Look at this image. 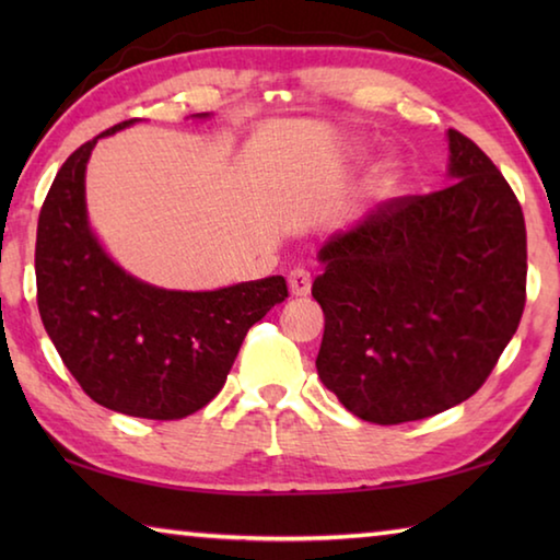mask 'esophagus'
I'll list each match as a JSON object with an SVG mask.
<instances>
[{
  "mask_svg": "<svg viewBox=\"0 0 560 560\" xmlns=\"http://www.w3.org/2000/svg\"><path fill=\"white\" fill-rule=\"evenodd\" d=\"M311 281H314V277H311L308 269H303V267L291 269L289 289H291L293 296H306V293L311 291Z\"/></svg>",
  "mask_w": 560,
  "mask_h": 560,
  "instance_id": "esophagus-1",
  "label": "esophagus"
}]
</instances>
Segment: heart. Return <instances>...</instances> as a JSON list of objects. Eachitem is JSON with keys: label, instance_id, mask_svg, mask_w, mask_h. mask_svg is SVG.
I'll use <instances>...</instances> for the list:
<instances>
[{"label": "heart", "instance_id": "heart-1", "mask_svg": "<svg viewBox=\"0 0 560 560\" xmlns=\"http://www.w3.org/2000/svg\"><path fill=\"white\" fill-rule=\"evenodd\" d=\"M383 183H385V185L393 183V170H385V173H383Z\"/></svg>", "mask_w": 560, "mask_h": 560}]
</instances>
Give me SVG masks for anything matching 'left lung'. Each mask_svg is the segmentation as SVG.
Segmentation results:
<instances>
[{"label":"left lung","mask_w":560,"mask_h":560,"mask_svg":"<svg viewBox=\"0 0 560 560\" xmlns=\"http://www.w3.org/2000/svg\"><path fill=\"white\" fill-rule=\"evenodd\" d=\"M447 136L452 185L377 205L318 252V377L365 422H415L467 400L524 314L514 189L474 140Z\"/></svg>","instance_id":"obj_1"}]
</instances>
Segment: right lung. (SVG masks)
Returning a JSON list of instances; mask_svg holds the SVG:
<instances>
[{"mask_svg":"<svg viewBox=\"0 0 560 560\" xmlns=\"http://www.w3.org/2000/svg\"><path fill=\"white\" fill-rule=\"evenodd\" d=\"M98 138L66 158L42 205L36 303L63 365L93 402L145 420H183L222 390L246 330L289 296L287 279L192 293L148 287L116 267L91 234L83 202Z\"/></svg>","mask_w":560,"mask_h":560,"instance_id":"obj_1","label":"right lung"}]
</instances>
